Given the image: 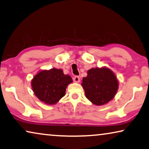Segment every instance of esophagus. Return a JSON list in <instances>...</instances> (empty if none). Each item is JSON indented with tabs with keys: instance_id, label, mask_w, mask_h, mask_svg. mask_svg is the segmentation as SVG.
I'll return each mask as SVG.
<instances>
[{
	"instance_id": "1",
	"label": "esophagus",
	"mask_w": 149,
	"mask_h": 149,
	"mask_svg": "<svg viewBox=\"0 0 149 149\" xmlns=\"http://www.w3.org/2000/svg\"><path fill=\"white\" fill-rule=\"evenodd\" d=\"M73 80H74V82L75 83H79V81H80V78H79V76H74V78H73Z\"/></svg>"
}]
</instances>
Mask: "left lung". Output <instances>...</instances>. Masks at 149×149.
Returning <instances> with one entry per match:
<instances>
[{
    "instance_id": "8db88e82",
    "label": "left lung",
    "mask_w": 149,
    "mask_h": 149,
    "mask_svg": "<svg viewBox=\"0 0 149 149\" xmlns=\"http://www.w3.org/2000/svg\"><path fill=\"white\" fill-rule=\"evenodd\" d=\"M81 86L89 100L95 105L102 106L114 98L118 89V81L110 69L96 68L88 71Z\"/></svg>"
}]
</instances>
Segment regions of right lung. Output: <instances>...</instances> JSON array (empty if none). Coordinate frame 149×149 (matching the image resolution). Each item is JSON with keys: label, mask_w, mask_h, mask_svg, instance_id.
<instances>
[{"label": "right lung", "mask_w": 149, "mask_h": 149, "mask_svg": "<svg viewBox=\"0 0 149 149\" xmlns=\"http://www.w3.org/2000/svg\"><path fill=\"white\" fill-rule=\"evenodd\" d=\"M72 79L61 69L41 70L33 77L31 86L35 96L46 104L53 105L65 94V90Z\"/></svg>", "instance_id": "1"}]
</instances>
